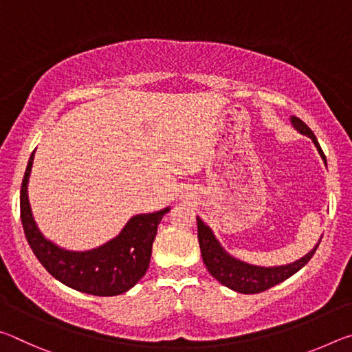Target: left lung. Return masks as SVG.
Segmentation results:
<instances>
[{
    "mask_svg": "<svg viewBox=\"0 0 352 352\" xmlns=\"http://www.w3.org/2000/svg\"><path fill=\"white\" fill-rule=\"evenodd\" d=\"M292 124H294L296 130H300L302 135H307L309 138L317 146L321 158L326 163V155L321 151L317 138L311 129H309L300 118L292 116ZM197 230H199V243H200V252L201 258L206 265L208 272L211 273V276L217 279L220 284L226 285V287L233 289L241 294H259L267 289L273 287L279 283H283L284 279L290 278L294 273H296L300 269H302L315 253V250L318 248L320 241L312 252H309L305 258L294 262L289 265L281 267H256L245 264L234 258H231L228 253L223 252V248L220 247V243L216 241L210 226H206L201 220L197 217Z\"/></svg>",
    "mask_w": 352,
    "mask_h": 352,
    "instance_id": "8db88e82",
    "label": "left lung"
}]
</instances>
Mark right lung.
<instances>
[{"label":"right lung","instance_id":"obj_1","mask_svg":"<svg viewBox=\"0 0 352 352\" xmlns=\"http://www.w3.org/2000/svg\"><path fill=\"white\" fill-rule=\"evenodd\" d=\"M34 162L29 158L20 192L21 223L29 247L40 264L58 281L83 294L113 296L127 292L146 275L158 223L169 208L140 214L124 226L121 234L90 252H67L46 241L35 225L28 199V180Z\"/></svg>","mask_w":352,"mask_h":352}]
</instances>
